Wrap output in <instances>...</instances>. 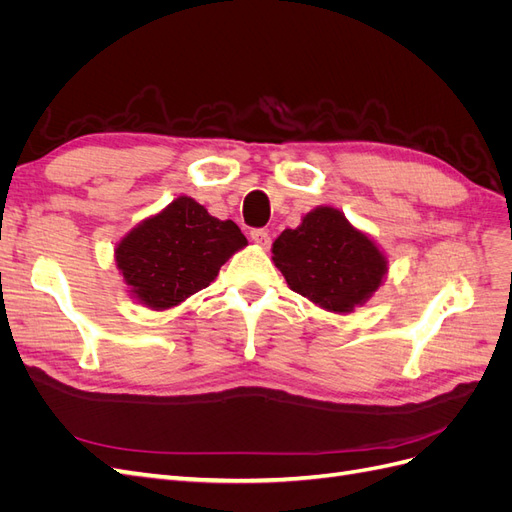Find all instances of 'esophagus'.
Wrapping results in <instances>:
<instances>
[{"mask_svg": "<svg viewBox=\"0 0 512 512\" xmlns=\"http://www.w3.org/2000/svg\"><path fill=\"white\" fill-rule=\"evenodd\" d=\"M252 241L256 243V245H260V247H267L271 245V237H269V232L267 230H262V228H256V230H252Z\"/></svg>", "mask_w": 512, "mask_h": 512, "instance_id": "34e87169", "label": "esophagus"}]
</instances>
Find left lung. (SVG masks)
Returning <instances> with one entry per match:
<instances>
[{
	"instance_id": "8db88e82",
	"label": "left lung",
	"mask_w": 512,
	"mask_h": 512,
	"mask_svg": "<svg viewBox=\"0 0 512 512\" xmlns=\"http://www.w3.org/2000/svg\"><path fill=\"white\" fill-rule=\"evenodd\" d=\"M271 252L290 290L333 314L365 305L389 273L380 245L329 205L305 213L297 228H286Z\"/></svg>"
}]
</instances>
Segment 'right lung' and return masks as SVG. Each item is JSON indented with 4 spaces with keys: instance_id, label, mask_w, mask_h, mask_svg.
Segmentation results:
<instances>
[{
    "instance_id": "obj_1",
    "label": "right lung",
    "mask_w": 512,
    "mask_h": 512,
    "mask_svg": "<svg viewBox=\"0 0 512 512\" xmlns=\"http://www.w3.org/2000/svg\"><path fill=\"white\" fill-rule=\"evenodd\" d=\"M247 245L232 220H218L190 196L149 215L115 245L130 297L164 312L207 288L224 262Z\"/></svg>"
}]
</instances>
